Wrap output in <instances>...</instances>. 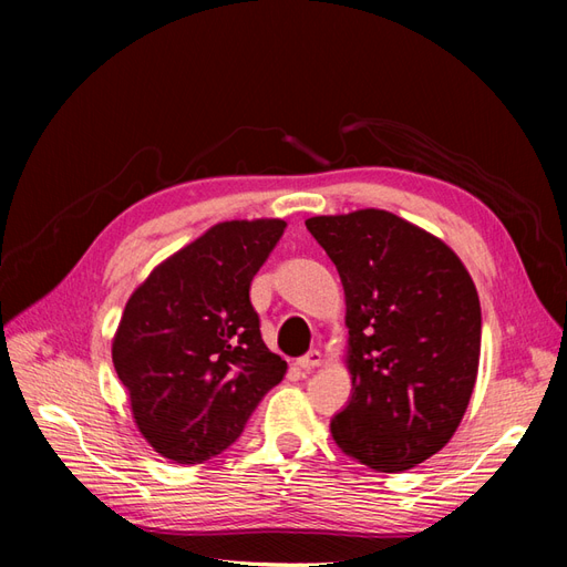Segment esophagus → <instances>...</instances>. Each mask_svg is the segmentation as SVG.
<instances>
[{"label": "esophagus", "instance_id": "obj_1", "mask_svg": "<svg viewBox=\"0 0 567 567\" xmlns=\"http://www.w3.org/2000/svg\"><path fill=\"white\" fill-rule=\"evenodd\" d=\"M321 362H323V359H321V352H319V350H310V352L302 354V357L298 359V367H300V369H305V371H310V369L319 367Z\"/></svg>", "mask_w": 567, "mask_h": 567}]
</instances>
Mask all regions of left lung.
I'll return each instance as SVG.
<instances>
[{
  "label": "left lung",
  "mask_w": 567,
  "mask_h": 567,
  "mask_svg": "<svg viewBox=\"0 0 567 567\" xmlns=\"http://www.w3.org/2000/svg\"><path fill=\"white\" fill-rule=\"evenodd\" d=\"M346 288L352 394L338 447L373 471L414 468L452 440L480 362L477 290L440 238L385 210L305 221Z\"/></svg>",
  "instance_id": "1"
}]
</instances>
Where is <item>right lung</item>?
Instances as JSON below:
<instances>
[{"mask_svg":"<svg viewBox=\"0 0 567 567\" xmlns=\"http://www.w3.org/2000/svg\"><path fill=\"white\" fill-rule=\"evenodd\" d=\"M284 229V219L221 221L127 300L113 367L136 427L161 456L203 463L221 454L286 375L250 302V281Z\"/></svg>","mask_w":567,"mask_h":567,"instance_id":"obj_1","label":"right lung"}]
</instances>
